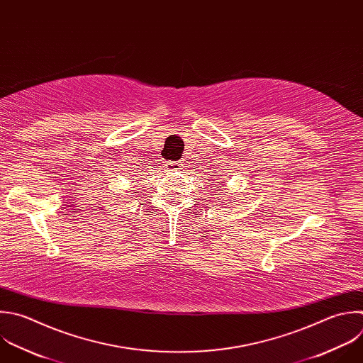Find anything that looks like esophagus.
Masks as SVG:
<instances>
[{
    "mask_svg": "<svg viewBox=\"0 0 363 363\" xmlns=\"http://www.w3.org/2000/svg\"><path fill=\"white\" fill-rule=\"evenodd\" d=\"M183 167V164L182 163H177V162H167L166 163V169L167 170H180Z\"/></svg>",
    "mask_w": 363,
    "mask_h": 363,
    "instance_id": "esophagus-1",
    "label": "esophagus"
}]
</instances>
